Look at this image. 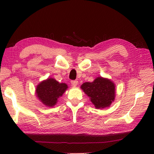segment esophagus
<instances>
[{"label": "esophagus", "instance_id": "esophagus-1", "mask_svg": "<svg viewBox=\"0 0 154 154\" xmlns=\"http://www.w3.org/2000/svg\"><path fill=\"white\" fill-rule=\"evenodd\" d=\"M71 84L72 86H77L78 84V82L77 80H72L71 81Z\"/></svg>", "mask_w": 154, "mask_h": 154}]
</instances>
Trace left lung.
I'll return each instance as SVG.
<instances>
[{"label":"left lung","mask_w":154,"mask_h":154,"mask_svg":"<svg viewBox=\"0 0 154 154\" xmlns=\"http://www.w3.org/2000/svg\"><path fill=\"white\" fill-rule=\"evenodd\" d=\"M81 88L89 96L96 109L108 107L115 100V84L106 78L98 77L93 82L83 83Z\"/></svg>","instance_id":"1"}]
</instances>
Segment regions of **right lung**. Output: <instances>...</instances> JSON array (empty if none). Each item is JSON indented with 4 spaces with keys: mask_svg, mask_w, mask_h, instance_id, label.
Returning a JSON list of instances; mask_svg holds the SVG:
<instances>
[{
    "mask_svg": "<svg viewBox=\"0 0 154 154\" xmlns=\"http://www.w3.org/2000/svg\"><path fill=\"white\" fill-rule=\"evenodd\" d=\"M68 88L64 83H59L53 78H48L38 84L36 88V94L43 105L54 106Z\"/></svg>",
    "mask_w": 154,
    "mask_h": 154,
    "instance_id": "1",
    "label": "right lung"
}]
</instances>
